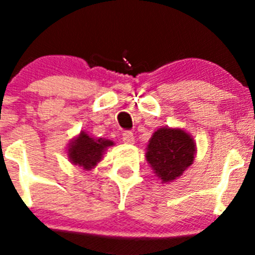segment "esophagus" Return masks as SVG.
<instances>
[{"label": "esophagus", "instance_id": "1", "mask_svg": "<svg viewBox=\"0 0 255 255\" xmlns=\"http://www.w3.org/2000/svg\"><path fill=\"white\" fill-rule=\"evenodd\" d=\"M123 140H124V143H126V144H134V141H135L134 134H132L131 131H129V130H126V131H124V134H123Z\"/></svg>", "mask_w": 255, "mask_h": 255}]
</instances>
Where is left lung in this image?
<instances>
[{"mask_svg":"<svg viewBox=\"0 0 255 255\" xmlns=\"http://www.w3.org/2000/svg\"><path fill=\"white\" fill-rule=\"evenodd\" d=\"M197 145L191 135L179 128H159L147 145L145 158L162 182L179 179L193 164Z\"/></svg>","mask_w":255,"mask_h":255,"instance_id":"8db88e82","label":"left lung"}]
</instances>
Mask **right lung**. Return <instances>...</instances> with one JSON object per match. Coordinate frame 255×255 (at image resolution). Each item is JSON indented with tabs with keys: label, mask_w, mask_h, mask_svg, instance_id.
<instances>
[{
	"label": "right lung",
	"mask_w": 255,
	"mask_h": 255,
	"mask_svg": "<svg viewBox=\"0 0 255 255\" xmlns=\"http://www.w3.org/2000/svg\"><path fill=\"white\" fill-rule=\"evenodd\" d=\"M114 144L110 139H96L89 136L85 131H80V134L69 144L67 157L71 163L83 167V170H92L102 159L107 148L112 147Z\"/></svg>",
	"instance_id": "right-lung-1"
}]
</instances>
